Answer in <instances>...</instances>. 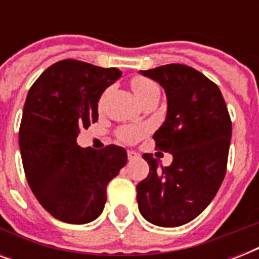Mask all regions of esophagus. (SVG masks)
Listing matches in <instances>:
<instances>
[{"label":"esophagus","mask_w":259,"mask_h":259,"mask_svg":"<svg viewBox=\"0 0 259 259\" xmlns=\"http://www.w3.org/2000/svg\"><path fill=\"white\" fill-rule=\"evenodd\" d=\"M140 157V154L133 152V150H127V158H129L130 161H133V160H137Z\"/></svg>","instance_id":"esophagus-1"}]
</instances>
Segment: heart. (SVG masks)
<instances>
[{"label": "heart", "mask_w": 259, "mask_h": 259, "mask_svg": "<svg viewBox=\"0 0 259 259\" xmlns=\"http://www.w3.org/2000/svg\"><path fill=\"white\" fill-rule=\"evenodd\" d=\"M130 87L133 90L136 98L141 103H144L148 98H150L154 94L160 93L157 84L153 80L144 78V76H134L130 82ZM144 133H145V130L140 126H122L121 129H118L117 136L121 141L133 144V142L138 141L144 136Z\"/></svg>", "instance_id": "b5f03b06"}]
</instances>
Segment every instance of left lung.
I'll return each instance as SVG.
<instances>
[{"label": "left lung", "instance_id": "obj_1", "mask_svg": "<svg viewBox=\"0 0 259 259\" xmlns=\"http://www.w3.org/2000/svg\"><path fill=\"white\" fill-rule=\"evenodd\" d=\"M141 74L165 90L166 119L153 138L156 149L169 152L173 161L160 166L153 154H142L149 175L137 184L138 209L153 225L177 227L200 215L217 195L227 168L231 119L219 87L192 67L166 64Z\"/></svg>", "mask_w": 259, "mask_h": 259}]
</instances>
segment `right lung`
Here are the masks:
<instances>
[{
	"mask_svg": "<svg viewBox=\"0 0 259 259\" xmlns=\"http://www.w3.org/2000/svg\"><path fill=\"white\" fill-rule=\"evenodd\" d=\"M121 75L67 59L48 67L28 91L18 133L22 166L38 203L59 221L97 219L107 184L127 161L121 146L95 150L76 144L80 129L98 121L102 93Z\"/></svg>",
	"mask_w": 259,
	"mask_h": 259,
	"instance_id": "obj_1",
	"label": "right lung"
}]
</instances>
